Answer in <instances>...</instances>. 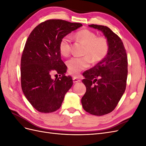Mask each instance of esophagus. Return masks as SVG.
Here are the masks:
<instances>
[{
	"label": "esophagus",
	"instance_id": "esophagus-1",
	"mask_svg": "<svg viewBox=\"0 0 146 146\" xmlns=\"http://www.w3.org/2000/svg\"><path fill=\"white\" fill-rule=\"evenodd\" d=\"M72 80H73V82H74V83H77V82H80V79H78V78H76V77H73Z\"/></svg>",
	"mask_w": 146,
	"mask_h": 146
}]
</instances>
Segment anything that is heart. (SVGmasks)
<instances>
[{"mask_svg":"<svg viewBox=\"0 0 146 146\" xmlns=\"http://www.w3.org/2000/svg\"><path fill=\"white\" fill-rule=\"evenodd\" d=\"M74 37L79 42L86 46L83 57H73L68 61L67 66L70 74L77 76L82 70L89 67L91 60L94 63L100 62L107 55L109 51V42L104 36H98L92 31L88 29L79 30ZM72 40L69 36L61 38L59 44L61 54L68 56L71 51Z\"/></svg>","mask_w":146,"mask_h":146,"instance_id":"b5f03b06","label":"heart"}]
</instances>
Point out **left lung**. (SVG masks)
<instances>
[{
  "label": "left lung",
  "instance_id": "1",
  "mask_svg": "<svg viewBox=\"0 0 146 146\" xmlns=\"http://www.w3.org/2000/svg\"><path fill=\"white\" fill-rule=\"evenodd\" d=\"M89 26L104 33L110 47L104 60L83 74L85 78L82 82L86 91L81 101L86 112L103 116L113 111L124 93L128 73L127 55L121 38L110 28L95 24Z\"/></svg>",
  "mask_w": 146,
  "mask_h": 146
}]
</instances>
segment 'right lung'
<instances>
[{
	"mask_svg": "<svg viewBox=\"0 0 146 146\" xmlns=\"http://www.w3.org/2000/svg\"><path fill=\"white\" fill-rule=\"evenodd\" d=\"M82 26L80 23L49 19L29 35L21 56V82L25 98L37 111H56L72 86V77L64 74L67 66L61 60L59 44L63 37ZM55 72L60 77L53 80L51 76Z\"/></svg>",
	"mask_w": 146,
	"mask_h": 146,
	"instance_id": "add662e5",
	"label": "right lung"
}]
</instances>
